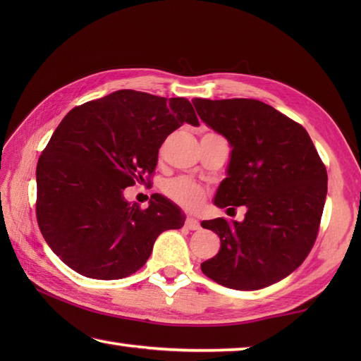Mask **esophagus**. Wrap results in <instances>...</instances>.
Wrapping results in <instances>:
<instances>
[{
  "instance_id": "34e87169",
  "label": "esophagus",
  "mask_w": 361,
  "mask_h": 361,
  "mask_svg": "<svg viewBox=\"0 0 361 361\" xmlns=\"http://www.w3.org/2000/svg\"><path fill=\"white\" fill-rule=\"evenodd\" d=\"M185 226L188 229H190V231H197V229H200V221L192 219V217H188L185 221Z\"/></svg>"
}]
</instances>
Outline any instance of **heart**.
<instances>
[{"label": "heart", "instance_id": "heart-1", "mask_svg": "<svg viewBox=\"0 0 361 361\" xmlns=\"http://www.w3.org/2000/svg\"><path fill=\"white\" fill-rule=\"evenodd\" d=\"M167 194L188 209H195L204 200V190L189 180H176L167 186Z\"/></svg>", "mask_w": 361, "mask_h": 361}]
</instances>
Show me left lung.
<instances>
[{
    "mask_svg": "<svg viewBox=\"0 0 361 361\" xmlns=\"http://www.w3.org/2000/svg\"><path fill=\"white\" fill-rule=\"evenodd\" d=\"M198 116L231 147L217 208L245 206L242 221L202 226L220 250L202 271L234 290H259L287 278L315 243L327 195V172L302 126L256 99L192 101Z\"/></svg>",
    "mask_w": 361,
    "mask_h": 361,
    "instance_id": "1",
    "label": "left lung"
}]
</instances>
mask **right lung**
Segmentation results:
<instances>
[{"mask_svg":"<svg viewBox=\"0 0 361 361\" xmlns=\"http://www.w3.org/2000/svg\"><path fill=\"white\" fill-rule=\"evenodd\" d=\"M200 126L185 97L119 90L75 106L60 122L37 164V220L46 243L91 279H122L147 262L157 237L186 216L164 195L149 208L124 189L144 181L166 137Z\"/></svg>","mask_w":361,"mask_h":361,"instance_id":"obj_1","label":"right lung"}]
</instances>
